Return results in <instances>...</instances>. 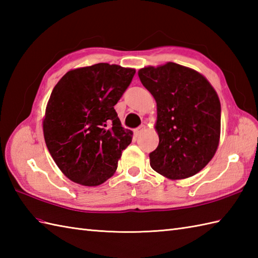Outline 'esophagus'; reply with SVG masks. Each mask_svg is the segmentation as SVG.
Instances as JSON below:
<instances>
[{"label": "esophagus", "mask_w": 258, "mask_h": 258, "mask_svg": "<svg viewBox=\"0 0 258 258\" xmlns=\"http://www.w3.org/2000/svg\"><path fill=\"white\" fill-rule=\"evenodd\" d=\"M144 131H145V125H142V126H140V127H138V128H136L135 131H134V132H135V134L136 135H140V134H142V133H143L144 132Z\"/></svg>", "instance_id": "obj_1"}]
</instances>
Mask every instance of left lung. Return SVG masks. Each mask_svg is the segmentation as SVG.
Wrapping results in <instances>:
<instances>
[{"label": "left lung", "instance_id": "1", "mask_svg": "<svg viewBox=\"0 0 258 258\" xmlns=\"http://www.w3.org/2000/svg\"><path fill=\"white\" fill-rule=\"evenodd\" d=\"M157 105L158 146L150 153L155 172L169 179L193 176L215 155L221 135L217 93L196 71L168 62L139 71Z\"/></svg>", "mask_w": 258, "mask_h": 258}]
</instances>
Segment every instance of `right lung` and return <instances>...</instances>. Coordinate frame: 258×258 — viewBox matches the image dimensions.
Returning <instances> with one entry per match:
<instances>
[{"label": "right lung", "instance_id": "obj_1", "mask_svg": "<svg viewBox=\"0 0 258 258\" xmlns=\"http://www.w3.org/2000/svg\"><path fill=\"white\" fill-rule=\"evenodd\" d=\"M134 69L98 63L65 74L48 100L43 132L63 174L97 186L115 173L133 132L124 128L114 105L130 86Z\"/></svg>", "mask_w": 258, "mask_h": 258}]
</instances>
